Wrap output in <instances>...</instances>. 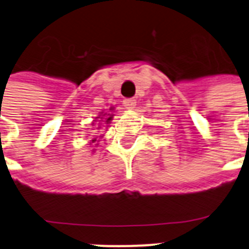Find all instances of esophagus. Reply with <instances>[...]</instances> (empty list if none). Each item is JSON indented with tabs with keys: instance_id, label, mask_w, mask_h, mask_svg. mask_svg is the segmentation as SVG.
<instances>
[{
	"instance_id": "1",
	"label": "esophagus",
	"mask_w": 249,
	"mask_h": 249,
	"mask_svg": "<svg viewBox=\"0 0 249 249\" xmlns=\"http://www.w3.org/2000/svg\"><path fill=\"white\" fill-rule=\"evenodd\" d=\"M136 100L135 98H126V100L123 101V105L126 107L127 109H133L136 107Z\"/></svg>"
}]
</instances>
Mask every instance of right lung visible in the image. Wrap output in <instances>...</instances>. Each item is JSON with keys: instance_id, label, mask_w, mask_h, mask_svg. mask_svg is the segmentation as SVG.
Instances as JSON below:
<instances>
[{"instance_id": "right-lung-1", "label": "right lung", "mask_w": 249, "mask_h": 249, "mask_svg": "<svg viewBox=\"0 0 249 249\" xmlns=\"http://www.w3.org/2000/svg\"><path fill=\"white\" fill-rule=\"evenodd\" d=\"M113 111H114V107H111V108H109V111H108L109 113H103V112H102L103 117H101V120H105L103 122H106V124H108V123L112 121V118H113V113H112ZM100 116H101V114H100ZM98 118H100V117H96V120H98ZM98 128H101V127H98ZM96 141H97V140H96V137H94L93 140H91V142H92V143H94Z\"/></svg>"}]
</instances>
